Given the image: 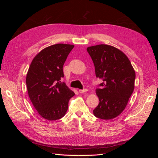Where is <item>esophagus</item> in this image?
Instances as JSON below:
<instances>
[{"label":"esophagus","instance_id":"esophagus-1","mask_svg":"<svg viewBox=\"0 0 158 158\" xmlns=\"http://www.w3.org/2000/svg\"><path fill=\"white\" fill-rule=\"evenodd\" d=\"M87 89H79V92L80 93H81V94H82V93H84V92H87Z\"/></svg>","mask_w":158,"mask_h":158}]
</instances>
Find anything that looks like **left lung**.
Here are the masks:
<instances>
[{
    "label": "left lung",
    "mask_w": 158,
    "mask_h": 158,
    "mask_svg": "<svg viewBox=\"0 0 158 158\" xmlns=\"http://www.w3.org/2000/svg\"><path fill=\"white\" fill-rule=\"evenodd\" d=\"M87 51L95 76L103 81L95 89L99 102L94 109V115L105 120L115 118L125 109L133 92L135 71L128 57L113 46L98 45L88 47Z\"/></svg>",
    "instance_id": "obj_1"
}]
</instances>
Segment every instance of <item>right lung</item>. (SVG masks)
<instances>
[{
	"mask_svg": "<svg viewBox=\"0 0 158 158\" xmlns=\"http://www.w3.org/2000/svg\"><path fill=\"white\" fill-rule=\"evenodd\" d=\"M73 45L46 47L33 59L26 76L29 97L43 118L55 121L64 116L70 99L74 95L62 80L63 65Z\"/></svg>",
	"mask_w": 158,
	"mask_h": 158,
	"instance_id": "right-lung-1",
	"label": "right lung"
}]
</instances>
